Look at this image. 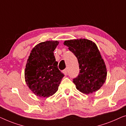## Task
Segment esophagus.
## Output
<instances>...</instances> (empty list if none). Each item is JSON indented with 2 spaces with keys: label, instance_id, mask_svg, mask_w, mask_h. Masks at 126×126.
Here are the masks:
<instances>
[{
  "label": "esophagus",
  "instance_id": "obj_1",
  "mask_svg": "<svg viewBox=\"0 0 126 126\" xmlns=\"http://www.w3.org/2000/svg\"><path fill=\"white\" fill-rule=\"evenodd\" d=\"M63 73L65 75H67V74H68V70L67 69H65L63 71Z\"/></svg>",
  "mask_w": 126,
  "mask_h": 126
}]
</instances>
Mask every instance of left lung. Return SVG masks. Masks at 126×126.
Masks as SVG:
<instances>
[{"label": "left lung", "instance_id": "obj_1", "mask_svg": "<svg viewBox=\"0 0 126 126\" xmlns=\"http://www.w3.org/2000/svg\"><path fill=\"white\" fill-rule=\"evenodd\" d=\"M78 61L79 74L73 79L76 88L85 94L100 89L107 78V68L100 52L94 42L86 39L65 40Z\"/></svg>", "mask_w": 126, "mask_h": 126}]
</instances>
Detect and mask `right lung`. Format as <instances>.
<instances>
[{"label": "right lung", "instance_id": "obj_1", "mask_svg": "<svg viewBox=\"0 0 126 126\" xmlns=\"http://www.w3.org/2000/svg\"><path fill=\"white\" fill-rule=\"evenodd\" d=\"M57 40L38 44L32 49L24 71L26 84L35 95L48 97L58 90L64 74L58 67L54 51L59 45Z\"/></svg>", "mask_w": 126, "mask_h": 126}]
</instances>
